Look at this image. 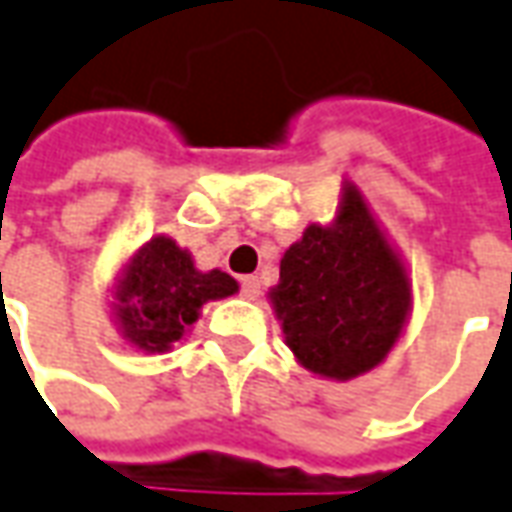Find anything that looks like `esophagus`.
Returning a JSON list of instances; mask_svg holds the SVG:
<instances>
[{
  "label": "esophagus",
  "mask_w": 512,
  "mask_h": 512,
  "mask_svg": "<svg viewBox=\"0 0 512 512\" xmlns=\"http://www.w3.org/2000/svg\"><path fill=\"white\" fill-rule=\"evenodd\" d=\"M241 294L246 300H257V294H260V280H257V277H241Z\"/></svg>",
  "instance_id": "obj_1"
}]
</instances>
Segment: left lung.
I'll return each mask as SVG.
<instances>
[{
  "label": "left lung",
  "mask_w": 512,
  "mask_h": 512,
  "mask_svg": "<svg viewBox=\"0 0 512 512\" xmlns=\"http://www.w3.org/2000/svg\"><path fill=\"white\" fill-rule=\"evenodd\" d=\"M285 342L302 367L328 378L373 370L392 350L409 311V280L356 187L333 227H308L285 249L271 291Z\"/></svg>",
  "instance_id": "obj_1"
}]
</instances>
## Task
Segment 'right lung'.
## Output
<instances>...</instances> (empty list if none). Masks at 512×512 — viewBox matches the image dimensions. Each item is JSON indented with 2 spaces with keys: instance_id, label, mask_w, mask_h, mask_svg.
Here are the masks:
<instances>
[{
  "instance_id": "obj_1",
  "label": "right lung",
  "mask_w": 512,
  "mask_h": 512,
  "mask_svg": "<svg viewBox=\"0 0 512 512\" xmlns=\"http://www.w3.org/2000/svg\"><path fill=\"white\" fill-rule=\"evenodd\" d=\"M238 291L227 271H198L170 238H154L131 257L120 280L117 316L125 336L148 353H165L198 319L201 305Z\"/></svg>"
}]
</instances>
